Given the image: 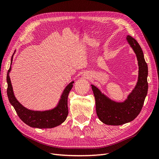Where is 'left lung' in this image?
Listing matches in <instances>:
<instances>
[{
    "label": "left lung",
    "mask_w": 159,
    "mask_h": 159,
    "mask_svg": "<svg viewBox=\"0 0 159 159\" xmlns=\"http://www.w3.org/2000/svg\"><path fill=\"white\" fill-rule=\"evenodd\" d=\"M127 40L135 53L139 65L138 81L127 99L121 103L115 102L91 85L98 117L101 121L109 125H121L135 119L141 112L147 95L148 67L143 50L137 40L131 36H127Z\"/></svg>",
    "instance_id": "obj_1"
}]
</instances>
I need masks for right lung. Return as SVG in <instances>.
<instances>
[{
  "mask_svg": "<svg viewBox=\"0 0 159 159\" xmlns=\"http://www.w3.org/2000/svg\"><path fill=\"white\" fill-rule=\"evenodd\" d=\"M14 55V54H13ZM11 58V64L12 57ZM11 70L10 67L7 76L8 84L7 95L9 102L15 109L18 117L22 121L28 125V126L39 129H50L60 125L67 118L68 115V97L70 90L73 87L74 81H71L64 90V92L61 96V99L57 106L52 110L40 111H32L28 109L19 103L13 93L12 86L9 73Z\"/></svg>",
  "mask_w": 159,
  "mask_h": 159,
  "instance_id": "1",
  "label": "right lung"
}]
</instances>
